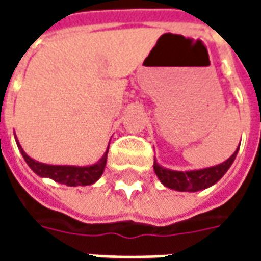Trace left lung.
<instances>
[{"instance_id":"1","label":"left lung","mask_w":261,"mask_h":261,"mask_svg":"<svg viewBox=\"0 0 261 261\" xmlns=\"http://www.w3.org/2000/svg\"><path fill=\"white\" fill-rule=\"evenodd\" d=\"M238 151H239V148L229 159H226L225 162L217 165V166L207 168V169L179 172V170L165 169L155 162L153 170L159 177V180L169 189H173L177 192H198V190H204V189L215 185L226 173L230 165L233 164Z\"/></svg>"}]
</instances>
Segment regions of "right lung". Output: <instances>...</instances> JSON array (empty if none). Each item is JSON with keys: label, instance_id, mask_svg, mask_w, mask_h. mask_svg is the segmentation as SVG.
<instances>
[{"label": "right lung", "instance_id": "add662e5", "mask_svg": "<svg viewBox=\"0 0 261 261\" xmlns=\"http://www.w3.org/2000/svg\"><path fill=\"white\" fill-rule=\"evenodd\" d=\"M18 142V140H16ZM20 152L22 156L26 161V164L29 165L36 175L42 176V177H50L53 180L59 181L61 185H67V186H88L92 185L102 176L105 166H106V159H108V151L105 152L102 159L97 164L92 165V166H61V165H46L40 164L31 156H28L25 151L22 149L19 144Z\"/></svg>", "mask_w": 261, "mask_h": 261}]
</instances>
